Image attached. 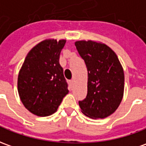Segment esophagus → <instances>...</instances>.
Returning a JSON list of instances; mask_svg holds the SVG:
<instances>
[{
	"instance_id": "obj_1",
	"label": "esophagus",
	"mask_w": 146,
	"mask_h": 146,
	"mask_svg": "<svg viewBox=\"0 0 146 146\" xmlns=\"http://www.w3.org/2000/svg\"><path fill=\"white\" fill-rule=\"evenodd\" d=\"M73 83H74V79H71V81H70V85L72 86V85H73Z\"/></svg>"
}]
</instances>
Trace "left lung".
I'll use <instances>...</instances> for the list:
<instances>
[{"label":"left lung","mask_w":146,"mask_h":146,"mask_svg":"<svg viewBox=\"0 0 146 146\" xmlns=\"http://www.w3.org/2000/svg\"><path fill=\"white\" fill-rule=\"evenodd\" d=\"M88 71L87 94L79 101L81 111L91 118H105L117 109L124 93V71L115 52L92 40L75 43Z\"/></svg>","instance_id":"obj_1"}]
</instances>
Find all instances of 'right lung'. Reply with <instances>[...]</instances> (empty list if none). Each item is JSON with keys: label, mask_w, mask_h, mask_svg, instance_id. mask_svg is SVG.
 <instances>
[{"label": "right lung", "mask_w": 146, "mask_h": 146, "mask_svg": "<svg viewBox=\"0 0 146 146\" xmlns=\"http://www.w3.org/2000/svg\"><path fill=\"white\" fill-rule=\"evenodd\" d=\"M65 43V40L53 39L39 43L28 53L19 71L17 88L21 102L35 115H52L69 92L59 62Z\"/></svg>", "instance_id": "right-lung-1"}]
</instances>
